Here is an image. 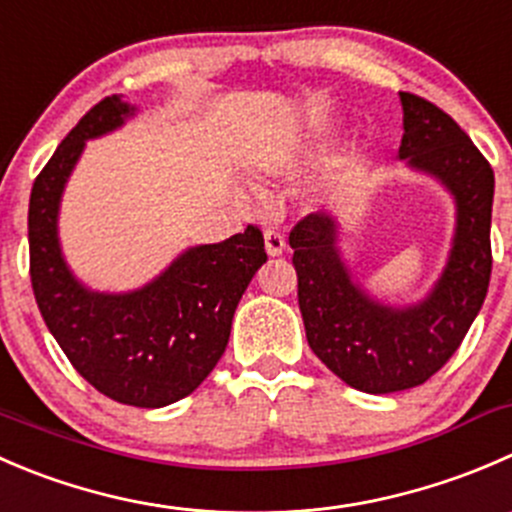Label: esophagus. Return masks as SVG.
I'll use <instances>...</instances> for the list:
<instances>
[{"label":"esophagus","instance_id":"esophagus-1","mask_svg":"<svg viewBox=\"0 0 512 512\" xmlns=\"http://www.w3.org/2000/svg\"><path fill=\"white\" fill-rule=\"evenodd\" d=\"M263 246H266L268 256H281L286 251V239L276 229H266L263 231Z\"/></svg>","mask_w":512,"mask_h":512}]
</instances>
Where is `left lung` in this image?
<instances>
[{"label": "left lung", "instance_id": "obj_1", "mask_svg": "<svg viewBox=\"0 0 512 512\" xmlns=\"http://www.w3.org/2000/svg\"><path fill=\"white\" fill-rule=\"evenodd\" d=\"M401 104L398 159L455 199L453 246L428 296L401 308L368 296L343 261L328 211L308 214L288 236L308 346L343 383L376 396L421 386L448 363L483 306L493 268V169L443 109L408 91Z\"/></svg>", "mask_w": 512, "mask_h": 512}]
</instances>
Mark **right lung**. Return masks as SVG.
I'll return each mask as SVG.
<instances>
[{
	"mask_svg": "<svg viewBox=\"0 0 512 512\" xmlns=\"http://www.w3.org/2000/svg\"><path fill=\"white\" fill-rule=\"evenodd\" d=\"M136 106L106 96L82 116L37 176L29 199V276L62 351L111 401L164 408L201 386L224 356L236 306L266 263L263 234L246 226L221 244L184 251L129 293H99L72 273L59 246V204L84 144L119 129Z\"/></svg>",
	"mask_w": 512,
	"mask_h": 512,
	"instance_id": "obj_1",
	"label": "right lung"
}]
</instances>
